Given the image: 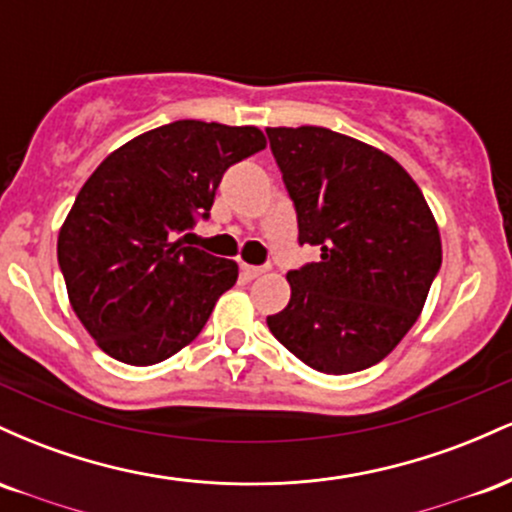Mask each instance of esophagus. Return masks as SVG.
Wrapping results in <instances>:
<instances>
[{
    "mask_svg": "<svg viewBox=\"0 0 512 512\" xmlns=\"http://www.w3.org/2000/svg\"><path fill=\"white\" fill-rule=\"evenodd\" d=\"M240 274L245 276V279H257V276L264 274V267H255V264H240Z\"/></svg>",
    "mask_w": 512,
    "mask_h": 512,
    "instance_id": "1",
    "label": "esophagus"
}]
</instances>
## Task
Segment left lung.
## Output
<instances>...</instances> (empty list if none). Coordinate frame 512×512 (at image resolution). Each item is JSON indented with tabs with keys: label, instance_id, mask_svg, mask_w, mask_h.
<instances>
[{
	"label": "left lung",
	"instance_id": "obj_1",
	"mask_svg": "<svg viewBox=\"0 0 512 512\" xmlns=\"http://www.w3.org/2000/svg\"><path fill=\"white\" fill-rule=\"evenodd\" d=\"M320 262L286 274L291 301L269 330L305 366L346 375L402 342L436 279L443 248L419 185L392 156L327 127H267Z\"/></svg>",
	"mask_w": 512,
	"mask_h": 512
}]
</instances>
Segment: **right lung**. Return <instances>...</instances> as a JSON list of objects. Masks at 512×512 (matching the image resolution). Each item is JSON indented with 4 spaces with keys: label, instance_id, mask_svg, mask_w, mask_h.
<instances>
[{
    "label": "right lung",
    "instance_id": "right-lung-1",
    "mask_svg": "<svg viewBox=\"0 0 512 512\" xmlns=\"http://www.w3.org/2000/svg\"><path fill=\"white\" fill-rule=\"evenodd\" d=\"M267 146L257 127L178 120L93 170L57 238L69 303L108 356L154 366L202 332L238 264L185 245L233 163Z\"/></svg>",
    "mask_w": 512,
    "mask_h": 512
}]
</instances>
